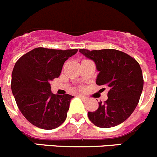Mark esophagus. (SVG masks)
Listing matches in <instances>:
<instances>
[{"instance_id": "esophagus-1", "label": "esophagus", "mask_w": 157, "mask_h": 157, "mask_svg": "<svg viewBox=\"0 0 157 157\" xmlns=\"http://www.w3.org/2000/svg\"><path fill=\"white\" fill-rule=\"evenodd\" d=\"M78 97L81 98H82V99H83V100H85V99L87 98L85 97V96L82 95V94H78Z\"/></svg>"}]
</instances>
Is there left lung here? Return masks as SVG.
Instances as JSON below:
<instances>
[{
    "label": "left lung",
    "mask_w": 157,
    "mask_h": 157,
    "mask_svg": "<svg viewBox=\"0 0 157 157\" xmlns=\"http://www.w3.org/2000/svg\"><path fill=\"white\" fill-rule=\"evenodd\" d=\"M79 52L94 62L99 73L96 84L101 91L108 89V100L99 102L98 108L88 112L89 120L95 126L109 128L126 121L136 108L143 88L144 78L139 63L131 56L113 49Z\"/></svg>",
    "instance_id": "8db88e82"
}]
</instances>
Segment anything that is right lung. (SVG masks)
Wrapping results in <instances>:
<instances>
[{
  "instance_id": "obj_1",
  "label": "right lung",
  "mask_w": 157,
  "mask_h": 157,
  "mask_svg": "<svg viewBox=\"0 0 157 157\" xmlns=\"http://www.w3.org/2000/svg\"><path fill=\"white\" fill-rule=\"evenodd\" d=\"M78 49L38 47L17 61L11 78V90L18 108L29 123L52 130L66 121L70 94H54L49 82L58 78L63 64Z\"/></svg>"
}]
</instances>
